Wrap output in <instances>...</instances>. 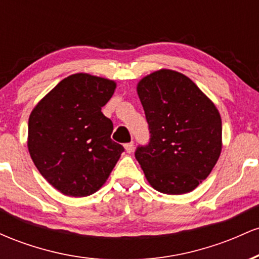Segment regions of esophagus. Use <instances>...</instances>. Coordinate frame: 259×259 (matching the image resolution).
<instances>
[{
    "label": "esophagus",
    "mask_w": 259,
    "mask_h": 259,
    "mask_svg": "<svg viewBox=\"0 0 259 259\" xmlns=\"http://www.w3.org/2000/svg\"><path fill=\"white\" fill-rule=\"evenodd\" d=\"M125 151L127 153H132L134 151V142H129V144H125Z\"/></svg>",
    "instance_id": "obj_1"
}]
</instances>
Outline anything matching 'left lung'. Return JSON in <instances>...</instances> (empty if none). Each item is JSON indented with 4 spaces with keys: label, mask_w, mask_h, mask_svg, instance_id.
<instances>
[{
    "label": "left lung",
    "mask_w": 259,
    "mask_h": 259,
    "mask_svg": "<svg viewBox=\"0 0 259 259\" xmlns=\"http://www.w3.org/2000/svg\"><path fill=\"white\" fill-rule=\"evenodd\" d=\"M150 142L135 157L150 185L167 195L192 191L210 174L222 152L218 109L191 79L160 69L139 81Z\"/></svg>",
    "instance_id": "left-lung-1"
}]
</instances>
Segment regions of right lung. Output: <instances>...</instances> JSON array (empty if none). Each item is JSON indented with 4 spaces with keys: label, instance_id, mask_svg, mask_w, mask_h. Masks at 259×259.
<instances>
[{
    "label": "right lung",
    "instance_id": "add662e5",
    "mask_svg": "<svg viewBox=\"0 0 259 259\" xmlns=\"http://www.w3.org/2000/svg\"><path fill=\"white\" fill-rule=\"evenodd\" d=\"M115 88L113 80L73 74L30 113L29 153L41 175L63 195L95 194L124 151L111 139L112 120L101 112Z\"/></svg>",
    "mask_w": 259,
    "mask_h": 259
}]
</instances>
